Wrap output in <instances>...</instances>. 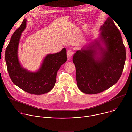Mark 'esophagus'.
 Instances as JSON below:
<instances>
[{
	"instance_id": "obj_1",
	"label": "esophagus",
	"mask_w": 132,
	"mask_h": 132,
	"mask_svg": "<svg viewBox=\"0 0 132 132\" xmlns=\"http://www.w3.org/2000/svg\"><path fill=\"white\" fill-rule=\"evenodd\" d=\"M73 54V52L72 51V50L70 49V50H68L67 51V56L68 59H70L72 57Z\"/></svg>"
}]
</instances>
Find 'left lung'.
<instances>
[{
	"label": "left lung",
	"mask_w": 132,
	"mask_h": 132,
	"mask_svg": "<svg viewBox=\"0 0 132 132\" xmlns=\"http://www.w3.org/2000/svg\"><path fill=\"white\" fill-rule=\"evenodd\" d=\"M101 30V40L105 49L96 41L89 48L76 51L72 58L78 87L86 94L99 93L109 89L118 82L124 69L125 47L112 19L108 18ZM95 46L100 47L102 56L99 58Z\"/></svg>",
	"instance_id": "8db88e82"
}]
</instances>
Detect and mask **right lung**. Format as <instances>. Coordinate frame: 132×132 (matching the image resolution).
Returning <instances> with one entry per match:
<instances>
[{
    "instance_id": "1",
    "label": "right lung",
    "mask_w": 132,
    "mask_h": 132,
    "mask_svg": "<svg viewBox=\"0 0 132 132\" xmlns=\"http://www.w3.org/2000/svg\"><path fill=\"white\" fill-rule=\"evenodd\" d=\"M26 19L12 34L6 48L5 59L9 77L14 85L33 95H42L50 91L55 86L57 72L67 60L66 50L49 54L44 59L39 70L31 72L23 69L19 62L17 51L21 33L26 27Z\"/></svg>"
}]
</instances>
